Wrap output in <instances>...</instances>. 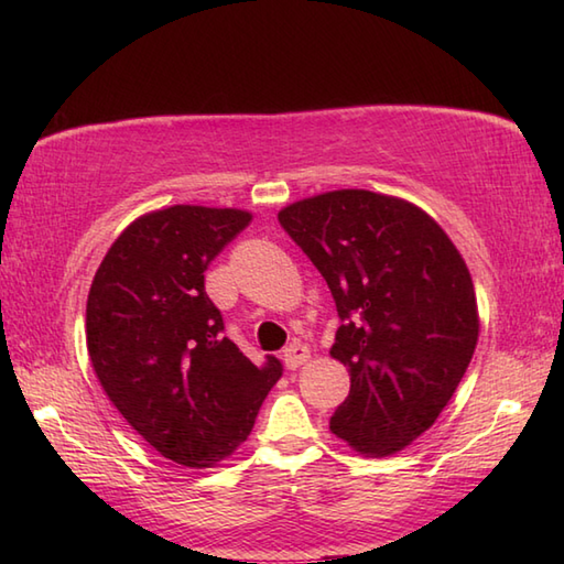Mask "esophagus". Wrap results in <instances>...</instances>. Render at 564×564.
<instances>
[{"label": "esophagus", "instance_id": "34e87169", "mask_svg": "<svg viewBox=\"0 0 564 564\" xmlns=\"http://www.w3.org/2000/svg\"><path fill=\"white\" fill-rule=\"evenodd\" d=\"M310 358V349L305 344H301V341H293L291 346H285V351H283V364H285V368L289 370H295V368H301L305 361Z\"/></svg>", "mask_w": 564, "mask_h": 564}]
</instances>
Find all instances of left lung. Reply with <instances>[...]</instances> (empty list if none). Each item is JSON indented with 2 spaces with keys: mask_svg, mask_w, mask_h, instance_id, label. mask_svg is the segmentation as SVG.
Wrapping results in <instances>:
<instances>
[{
  "mask_svg": "<svg viewBox=\"0 0 564 564\" xmlns=\"http://www.w3.org/2000/svg\"><path fill=\"white\" fill-rule=\"evenodd\" d=\"M279 223L341 319L332 356L351 390L329 429L366 455L404 448L436 422L475 354L480 319L463 257L424 210L364 188L297 200Z\"/></svg>",
  "mask_w": 564,
  "mask_h": 564,
  "instance_id": "left-lung-1",
  "label": "left lung"
}]
</instances>
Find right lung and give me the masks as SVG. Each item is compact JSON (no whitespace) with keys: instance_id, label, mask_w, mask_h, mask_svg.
<instances>
[{"instance_id":"right-lung-1","label":"right lung","mask_w":564,"mask_h":564,"mask_svg":"<svg viewBox=\"0 0 564 564\" xmlns=\"http://www.w3.org/2000/svg\"><path fill=\"white\" fill-rule=\"evenodd\" d=\"M235 208L172 206L111 245L87 301V349L101 388L154 451L186 467L220 463L247 441L281 378L225 337L206 269L249 225Z\"/></svg>"}]
</instances>
